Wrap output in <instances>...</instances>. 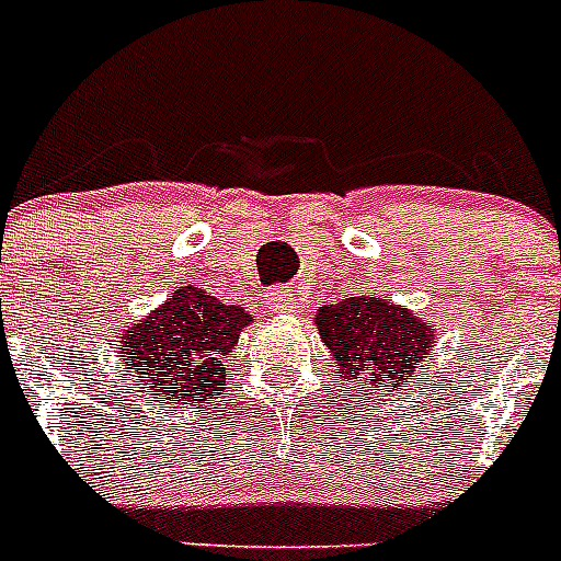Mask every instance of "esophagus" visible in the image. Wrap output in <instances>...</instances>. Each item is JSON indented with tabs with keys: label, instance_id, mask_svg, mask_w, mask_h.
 <instances>
[{
	"label": "esophagus",
	"instance_id": "esophagus-1",
	"mask_svg": "<svg viewBox=\"0 0 561 561\" xmlns=\"http://www.w3.org/2000/svg\"><path fill=\"white\" fill-rule=\"evenodd\" d=\"M266 306L275 314H295V311L304 309V297L295 286H277V289L266 291Z\"/></svg>",
	"mask_w": 561,
	"mask_h": 561
}]
</instances>
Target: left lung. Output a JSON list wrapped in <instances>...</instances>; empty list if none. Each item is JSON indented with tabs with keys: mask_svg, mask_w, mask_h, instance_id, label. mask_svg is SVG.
I'll list each match as a JSON object with an SVG mask.
<instances>
[{
	"mask_svg": "<svg viewBox=\"0 0 561 561\" xmlns=\"http://www.w3.org/2000/svg\"><path fill=\"white\" fill-rule=\"evenodd\" d=\"M314 325L320 342L334 356L336 379H354L381 396L413 388L410 381L424 374L435 342L433 320L374 295L320 306Z\"/></svg>",
	"mask_w": 561,
	"mask_h": 561,
	"instance_id": "obj_1",
	"label": "left lung"
}]
</instances>
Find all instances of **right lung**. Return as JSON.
Masks as SVG:
<instances>
[{"label": "right lung", "mask_w": 561, "mask_h": 561, "mask_svg": "<svg viewBox=\"0 0 561 561\" xmlns=\"http://www.w3.org/2000/svg\"><path fill=\"white\" fill-rule=\"evenodd\" d=\"M252 323L244 306L221 304L199 286H180L121 334L126 379L168 404L202 408L225 393L238 336Z\"/></svg>", "instance_id": "1"}]
</instances>
